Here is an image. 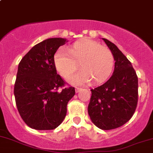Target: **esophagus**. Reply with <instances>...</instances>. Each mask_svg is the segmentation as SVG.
Here are the masks:
<instances>
[{
    "instance_id": "1",
    "label": "esophagus",
    "mask_w": 153,
    "mask_h": 153,
    "mask_svg": "<svg viewBox=\"0 0 153 153\" xmlns=\"http://www.w3.org/2000/svg\"><path fill=\"white\" fill-rule=\"evenodd\" d=\"M81 89H82L81 88H78V87H76V88H75V92H76V93H78V92H79Z\"/></svg>"
}]
</instances>
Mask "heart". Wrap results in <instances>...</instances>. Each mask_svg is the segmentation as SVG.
Listing matches in <instances>:
<instances>
[{
    "instance_id": "1",
    "label": "heart",
    "mask_w": 153,
    "mask_h": 153,
    "mask_svg": "<svg viewBox=\"0 0 153 153\" xmlns=\"http://www.w3.org/2000/svg\"><path fill=\"white\" fill-rule=\"evenodd\" d=\"M53 63L56 70L68 78L78 68L82 69L68 81L71 84L82 85L91 80L98 84L106 80L114 66V56L108 48L91 40L75 42L66 49H60L54 54Z\"/></svg>"
}]
</instances>
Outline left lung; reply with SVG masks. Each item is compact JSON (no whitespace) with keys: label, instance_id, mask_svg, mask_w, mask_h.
Instances as JSON below:
<instances>
[{"label":"left lung","instance_id":"left-lung-1","mask_svg":"<svg viewBox=\"0 0 153 153\" xmlns=\"http://www.w3.org/2000/svg\"><path fill=\"white\" fill-rule=\"evenodd\" d=\"M113 54V74L91 91L88 107L90 119L102 130L118 128L133 116L138 102V78L131 63L112 42L102 38Z\"/></svg>","mask_w":153,"mask_h":153}]
</instances>
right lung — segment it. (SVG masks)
Masks as SVG:
<instances>
[{"label":"right lung","mask_w":153,"mask_h":153,"mask_svg":"<svg viewBox=\"0 0 153 153\" xmlns=\"http://www.w3.org/2000/svg\"><path fill=\"white\" fill-rule=\"evenodd\" d=\"M67 42L62 38L44 40L33 46L19 64L15 101L20 116L30 128L54 129L66 116L67 105L75 95V88L59 90L65 81L56 73L53 57L59 47Z\"/></svg>","instance_id":"obj_1"}]
</instances>
